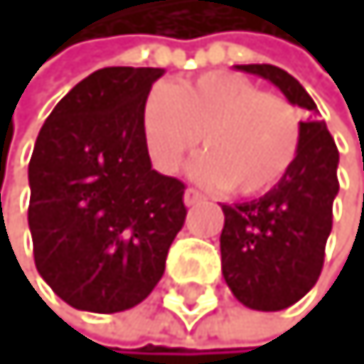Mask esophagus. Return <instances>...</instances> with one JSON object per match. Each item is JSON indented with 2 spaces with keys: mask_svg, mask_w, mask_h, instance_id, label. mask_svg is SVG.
<instances>
[{
  "mask_svg": "<svg viewBox=\"0 0 364 364\" xmlns=\"http://www.w3.org/2000/svg\"><path fill=\"white\" fill-rule=\"evenodd\" d=\"M205 200H207V198H205L200 191H196V189H186V191H184V205H186V207L203 205Z\"/></svg>",
  "mask_w": 364,
  "mask_h": 364,
  "instance_id": "34e87169",
  "label": "esophagus"
}]
</instances>
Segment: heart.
Here are the masks:
<instances>
[{
  "instance_id": "heart-1",
  "label": "heart",
  "mask_w": 364,
  "mask_h": 364,
  "mask_svg": "<svg viewBox=\"0 0 364 364\" xmlns=\"http://www.w3.org/2000/svg\"><path fill=\"white\" fill-rule=\"evenodd\" d=\"M143 136L164 173H180L205 143L207 182L259 196L289 173L301 148V118L285 97L246 77L207 73L154 90L143 107Z\"/></svg>"
}]
</instances>
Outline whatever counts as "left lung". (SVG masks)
I'll use <instances>...</instances> for the list:
<instances>
[{"label": "left lung", "mask_w": 364, "mask_h": 364, "mask_svg": "<svg viewBox=\"0 0 364 364\" xmlns=\"http://www.w3.org/2000/svg\"><path fill=\"white\" fill-rule=\"evenodd\" d=\"M235 68L267 79L289 105L310 114L285 178L255 200L221 205V271L230 291L250 310L276 312L301 301L321 274L340 191V152L314 100L289 73L269 63Z\"/></svg>", "instance_id": "obj_1"}]
</instances>
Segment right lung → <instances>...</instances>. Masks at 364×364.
I'll list each match as a JSON object with an SVG mask.
<instances>
[{
  "label": "right lung",
  "mask_w": 364,
  "mask_h": 364,
  "mask_svg": "<svg viewBox=\"0 0 364 364\" xmlns=\"http://www.w3.org/2000/svg\"><path fill=\"white\" fill-rule=\"evenodd\" d=\"M164 68H102L82 79L36 139L29 230L43 280L68 306L122 312L166 269L184 225V184L152 168L143 107Z\"/></svg>",
  "instance_id": "1"
}]
</instances>
